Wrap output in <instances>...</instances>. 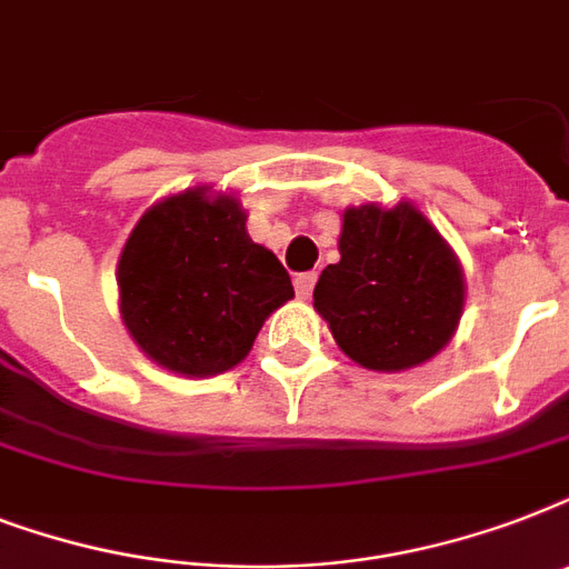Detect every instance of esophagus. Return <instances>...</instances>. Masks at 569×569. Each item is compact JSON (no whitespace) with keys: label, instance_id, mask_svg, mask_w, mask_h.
<instances>
[{"label":"esophagus","instance_id":"1","mask_svg":"<svg viewBox=\"0 0 569 569\" xmlns=\"http://www.w3.org/2000/svg\"><path fill=\"white\" fill-rule=\"evenodd\" d=\"M312 286H316V274H298L295 277V292H298V298L301 301H310V295H312Z\"/></svg>","mask_w":569,"mask_h":569}]
</instances>
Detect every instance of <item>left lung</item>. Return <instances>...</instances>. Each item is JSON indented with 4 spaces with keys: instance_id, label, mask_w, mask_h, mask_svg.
<instances>
[{
    "instance_id": "obj_1",
    "label": "left lung",
    "mask_w": 569,
    "mask_h": 569,
    "mask_svg": "<svg viewBox=\"0 0 569 569\" xmlns=\"http://www.w3.org/2000/svg\"><path fill=\"white\" fill-rule=\"evenodd\" d=\"M467 303L451 244L410 200L348 206L339 262L321 271L312 307L337 346L372 372H407L449 346Z\"/></svg>"
}]
</instances>
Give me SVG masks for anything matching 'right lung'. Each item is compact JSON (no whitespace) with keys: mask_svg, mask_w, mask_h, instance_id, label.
<instances>
[{"mask_svg":"<svg viewBox=\"0 0 569 569\" xmlns=\"http://www.w3.org/2000/svg\"><path fill=\"white\" fill-rule=\"evenodd\" d=\"M292 298L280 259L248 236L239 197L212 186L156 200L120 250V319L144 357L173 375L230 372Z\"/></svg>","mask_w":569,"mask_h":569,"instance_id":"1","label":"right lung"}]
</instances>
